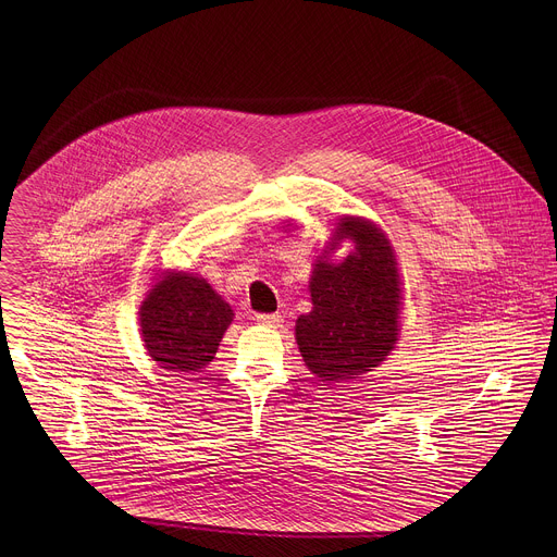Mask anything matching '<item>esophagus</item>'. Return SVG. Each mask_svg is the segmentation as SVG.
Wrapping results in <instances>:
<instances>
[{"mask_svg": "<svg viewBox=\"0 0 557 557\" xmlns=\"http://www.w3.org/2000/svg\"><path fill=\"white\" fill-rule=\"evenodd\" d=\"M255 319H257V323L268 325V327H276V325H281V321H283L278 313H259Z\"/></svg>", "mask_w": 557, "mask_h": 557, "instance_id": "1", "label": "esophagus"}]
</instances>
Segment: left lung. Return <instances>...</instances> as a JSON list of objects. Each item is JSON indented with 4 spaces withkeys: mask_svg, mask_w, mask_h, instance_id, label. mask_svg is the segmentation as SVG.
Wrapping results in <instances>:
<instances>
[{
    "mask_svg": "<svg viewBox=\"0 0 557 557\" xmlns=\"http://www.w3.org/2000/svg\"><path fill=\"white\" fill-rule=\"evenodd\" d=\"M343 238L356 242V252L343 263L319 261L311 278L313 311L296 321L300 354L323 382L373 371L398 334L400 289L388 239L362 219L338 223L334 244Z\"/></svg>",
    "mask_w": 557,
    "mask_h": 557,
    "instance_id": "1",
    "label": "left lung"
}]
</instances>
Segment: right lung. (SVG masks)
Listing matches in <instances>:
<instances>
[{
  "instance_id": "1",
  "label": "right lung",
  "mask_w": 557,
  "mask_h": 557,
  "mask_svg": "<svg viewBox=\"0 0 557 557\" xmlns=\"http://www.w3.org/2000/svg\"><path fill=\"white\" fill-rule=\"evenodd\" d=\"M139 315L146 349L160 367L193 373L212 362L234 311L203 278L171 272Z\"/></svg>"
}]
</instances>
